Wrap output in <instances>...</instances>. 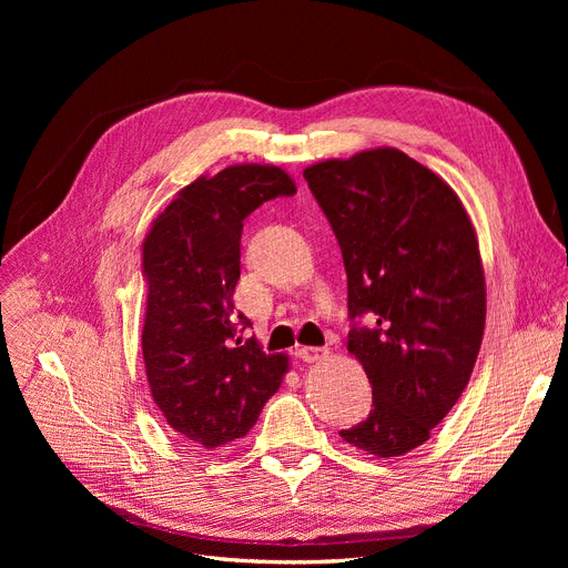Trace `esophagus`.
<instances>
[{
    "label": "esophagus",
    "mask_w": 568,
    "mask_h": 568,
    "mask_svg": "<svg viewBox=\"0 0 568 568\" xmlns=\"http://www.w3.org/2000/svg\"><path fill=\"white\" fill-rule=\"evenodd\" d=\"M296 355L303 359V363H317V359L329 355V351L326 348H315V346H303L296 351Z\"/></svg>",
    "instance_id": "1"
}]
</instances>
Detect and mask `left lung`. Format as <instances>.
I'll return each mask as SVG.
<instances>
[{"mask_svg":"<svg viewBox=\"0 0 568 568\" xmlns=\"http://www.w3.org/2000/svg\"><path fill=\"white\" fill-rule=\"evenodd\" d=\"M338 239L353 326L348 353L372 412L341 438L400 457L432 436L467 388L486 329L478 239L455 189L407 153L379 146L303 170Z\"/></svg>","mask_w":568,"mask_h":568,"instance_id":"8db88e82","label":"left lung"}]
</instances>
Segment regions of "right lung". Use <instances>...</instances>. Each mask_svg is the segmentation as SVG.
<instances>
[{
	"label": "right lung",
	"mask_w": 568,
	"mask_h": 568,
	"mask_svg": "<svg viewBox=\"0 0 568 568\" xmlns=\"http://www.w3.org/2000/svg\"><path fill=\"white\" fill-rule=\"evenodd\" d=\"M291 194L296 182L277 165H230L180 189L142 244L149 388L165 422L201 448L246 436L288 372L284 353L242 343L251 322L234 311V288L244 220Z\"/></svg>",
	"instance_id": "1"
}]
</instances>
